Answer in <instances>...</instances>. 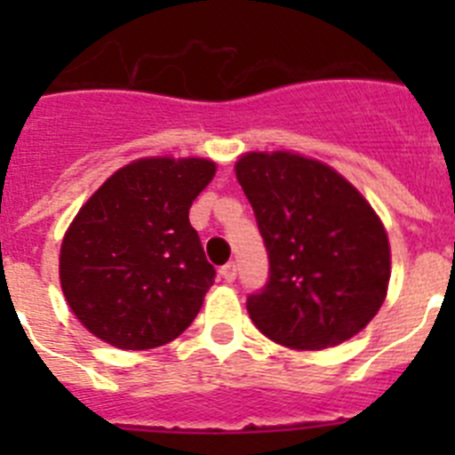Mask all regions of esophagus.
Wrapping results in <instances>:
<instances>
[{
  "instance_id": "1",
  "label": "esophagus",
  "mask_w": 455,
  "mask_h": 455,
  "mask_svg": "<svg viewBox=\"0 0 455 455\" xmlns=\"http://www.w3.org/2000/svg\"><path fill=\"white\" fill-rule=\"evenodd\" d=\"M220 275H223L228 283H235V280H236V264L235 262L225 264V267L220 268Z\"/></svg>"
}]
</instances>
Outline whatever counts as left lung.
Instances as JSON below:
<instances>
[{
	"label": "left lung",
	"mask_w": 455,
	"mask_h": 455,
	"mask_svg": "<svg viewBox=\"0 0 455 455\" xmlns=\"http://www.w3.org/2000/svg\"><path fill=\"white\" fill-rule=\"evenodd\" d=\"M268 252V283L248 296L252 323L299 351L339 347L385 303L392 273L380 216L341 172L291 150L235 164Z\"/></svg>",
	"instance_id": "8db88e82"
}]
</instances>
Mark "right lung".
Returning a JSON list of instances; mask_svg holds the SVG:
<instances>
[{
    "label": "right lung",
    "instance_id": "1",
    "mask_svg": "<svg viewBox=\"0 0 455 455\" xmlns=\"http://www.w3.org/2000/svg\"><path fill=\"white\" fill-rule=\"evenodd\" d=\"M214 175L204 156H140L82 204L63 235L59 280L91 335L146 351L191 325L216 271L188 209Z\"/></svg>",
    "mask_w": 455,
    "mask_h": 455
}]
</instances>
